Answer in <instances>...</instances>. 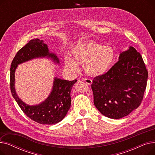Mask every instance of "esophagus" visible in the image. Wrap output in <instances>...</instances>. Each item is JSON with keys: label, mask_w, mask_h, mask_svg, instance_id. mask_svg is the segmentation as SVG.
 <instances>
[{"label": "esophagus", "mask_w": 155, "mask_h": 155, "mask_svg": "<svg viewBox=\"0 0 155 155\" xmlns=\"http://www.w3.org/2000/svg\"><path fill=\"white\" fill-rule=\"evenodd\" d=\"M84 81L86 84H87L88 85H91L92 83V80L91 79H90V78H85L84 80Z\"/></svg>", "instance_id": "esophagus-1"}]
</instances>
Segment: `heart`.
I'll return each instance as SVG.
<instances>
[{"label": "heart", "mask_w": 155, "mask_h": 155, "mask_svg": "<svg viewBox=\"0 0 155 155\" xmlns=\"http://www.w3.org/2000/svg\"><path fill=\"white\" fill-rule=\"evenodd\" d=\"M72 58L64 59L65 67L73 73L79 71L78 64L84 65L87 74L96 77L109 71L114 61L115 53L110 46H104L95 41L78 44L71 51Z\"/></svg>", "instance_id": "b5f03b06"}]
</instances>
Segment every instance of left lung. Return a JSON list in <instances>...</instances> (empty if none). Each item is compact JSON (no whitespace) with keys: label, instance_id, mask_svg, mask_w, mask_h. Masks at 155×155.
I'll list each match as a JSON object with an SVG mask.
<instances>
[{"label":"left lung","instance_id":"8db88e82","mask_svg":"<svg viewBox=\"0 0 155 155\" xmlns=\"http://www.w3.org/2000/svg\"><path fill=\"white\" fill-rule=\"evenodd\" d=\"M148 77L141 54L130 46L106 73L94 78L91 87L95 106L109 118L127 116L141 104Z\"/></svg>","mask_w":155,"mask_h":155}]
</instances>
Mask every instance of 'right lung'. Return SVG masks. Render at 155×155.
<instances>
[{"label": "right lung", "instance_id": "add662e5", "mask_svg": "<svg viewBox=\"0 0 155 155\" xmlns=\"http://www.w3.org/2000/svg\"><path fill=\"white\" fill-rule=\"evenodd\" d=\"M45 56L59 63L56 55L49 52L48 46L43 40L31 39L20 49L11 65L10 86L14 99L29 118L39 124L51 125L59 123L67 115L71 105V90L77 80L68 81L54 78L50 95L44 102L36 105H29L23 102L16 94L14 87L15 71L18 65L31 59Z\"/></svg>", "mask_w": 155, "mask_h": 155}]
</instances>
